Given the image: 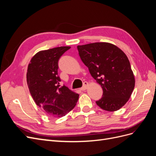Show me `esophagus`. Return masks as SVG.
Segmentation results:
<instances>
[{"label": "esophagus", "instance_id": "34e87169", "mask_svg": "<svg viewBox=\"0 0 156 156\" xmlns=\"http://www.w3.org/2000/svg\"><path fill=\"white\" fill-rule=\"evenodd\" d=\"M88 86V82H87V81L84 82V83H83V86L81 88V90H87V88Z\"/></svg>", "mask_w": 156, "mask_h": 156}]
</instances>
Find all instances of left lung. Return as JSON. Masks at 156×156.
Here are the masks:
<instances>
[{"mask_svg":"<svg viewBox=\"0 0 156 156\" xmlns=\"http://www.w3.org/2000/svg\"><path fill=\"white\" fill-rule=\"evenodd\" d=\"M83 62L103 89L96 104L102 109L115 111L123 107L135 87V77L126 54L116 45L96 42L78 45Z\"/></svg>","mask_w":156,"mask_h":156,"instance_id":"1","label":"left lung"}]
</instances>
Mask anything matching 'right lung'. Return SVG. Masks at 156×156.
Listing matches in <instances>:
<instances>
[{"label":"right lung","mask_w":156,"mask_h":156,"mask_svg":"<svg viewBox=\"0 0 156 156\" xmlns=\"http://www.w3.org/2000/svg\"><path fill=\"white\" fill-rule=\"evenodd\" d=\"M70 47H58L41 51L28 66L27 84L37 106L54 118L65 116L76 105L79 95L66 86L60 87L58 60Z\"/></svg>","instance_id":"obj_1"}]
</instances>
